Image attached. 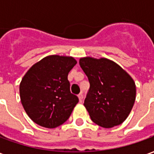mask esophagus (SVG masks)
I'll return each mask as SVG.
<instances>
[{
	"instance_id": "1",
	"label": "esophagus",
	"mask_w": 154,
	"mask_h": 154,
	"mask_svg": "<svg viewBox=\"0 0 154 154\" xmlns=\"http://www.w3.org/2000/svg\"><path fill=\"white\" fill-rule=\"evenodd\" d=\"M77 97H78V99H79V100H80V102H82V100H83V95H82V93H80L78 96H77Z\"/></svg>"
}]
</instances>
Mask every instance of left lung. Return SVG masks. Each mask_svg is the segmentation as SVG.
Listing matches in <instances>:
<instances>
[{"label":"left lung","mask_w":154,"mask_h":154,"mask_svg":"<svg viewBox=\"0 0 154 154\" xmlns=\"http://www.w3.org/2000/svg\"><path fill=\"white\" fill-rule=\"evenodd\" d=\"M79 63L90 82L84 106L91 120L106 129L122 124L135 101L134 81L119 65L106 57H81Z\"/></svg>","instance_id":"1"}]
</instances>
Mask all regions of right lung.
<instances>
[{"mask_svg":"<svg viewBox=\"0 0 154 154\" xmlns=\"http://www.w3.org/2000/svg\"><path fill=\"white\" fill-rule=\"evenodd\" d=\"M77 63L71 56L48 55L23 77L20 84L21 104L37 125L54 129L69 118L78 98L71 93L67 76Z\"/></svg>","mask_w":154,"mask_h":154,"instance_id":"obj_1","label":"right lung"}]
</instances>
